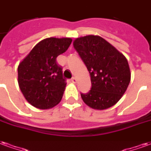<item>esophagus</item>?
<instances>
[{"label":"esophagus","mask_w":151,"mask_h":151,"mask_svg":"<svg viewBox=\"0 0 151 151\" xmlns=\"http://www.w3.org/2000/svg\"><path fill=\"white\" fill-rule=\"evenodd\" d=\"M76 77H72V78H71V83H76Z\"/></svg>","instance_id":"esophagus-1"}]
</instances>
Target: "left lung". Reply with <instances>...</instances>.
<instances>
[{
  "instance_id": "left-lung-1",
  "label": "left lung",
  "mask_w": 151,
  "mask_h": 151,
  "mask_svg": "<svg viewBox=\"0 0 151 151\" xmlns=\"http://www.w3.org/2000/svg\"><path fill=\"white\" fill-rule=\"evenodd\" d=\"M73 47L89 71L92 88L80 93L83 102L97 110L116 104L130 82V69L123 54L96 35L76 38Z\"/></svg>"
}]
</instances>
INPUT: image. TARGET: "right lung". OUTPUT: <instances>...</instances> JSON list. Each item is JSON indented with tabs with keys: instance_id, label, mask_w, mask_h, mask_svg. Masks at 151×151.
Returning a JSON list of instances; mask_svg holds the SVG:
<instances>
[{
	"instance_id": "1",
	"label": "right lung",
	"mask_w": 151,
	"mask_h": 151,
	"mask_svg": "<svg viewBox=\"0 0 151 151\" xmlns=\"http://www.w3.org/2000/svg\"><path fill=\"white\" fill-rule=\"evenodd\" d=\"M71 42L70 38H45L18 65V85L34 107L47 109L61 101L67 83L56 58L68 50Z\"/></svg>"
}]
</instances>
